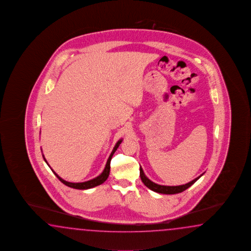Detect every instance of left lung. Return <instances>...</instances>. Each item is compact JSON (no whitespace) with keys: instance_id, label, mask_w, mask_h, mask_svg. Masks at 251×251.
<instances>
[{"instance_id":"left-lung-1","label":"left lung","mask_w":251,"mask_h":251,"mask_svg":"<svg viewBox=\"0 0 251 251\" xmlns=\"http://www.w3.org/2000/svg\"><path fill=\"white\" fill-rule=\"evenodd\" d=\"M139 175H140V178L141 181L143 182V184H145L148 188L158 193V194H165V195H175V194H179L181 192H184V190L189 188L192 184H195V182L200 178L201 176L203 175L201 174L198 177L194 179L193 181H191L187 184H182V185H177V186H168V185H160V184H156L154 182L151 181L145 176V174L143 172L142 168L139 167Z\"/></svg>"}]
</instances>
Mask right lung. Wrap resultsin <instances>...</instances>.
I'll return each instance as SVG.
<instances>
[{
  "mask_svg": "<svg viewBox=\"0 0 251 251\" xmlns=\"http://www.w3.org/2000/svg\"><path fill=\"white\" fill-rule=\"evenodd\" d=\"M122 141H123V139H120L119 141H118L117 143H116V145L115 147L113 148V150H112V153H111V155L109 156V158H108V160H107V163H106L105 168L103 169V171H102V173L100 174V176H98L97 177H95V178L92 179V180H89V181H86V182H83V183H70V182H67L66 180H64V179H62L50 167V165L48 164V162L46 160V158L44 157V155H43V158H44L45 162L49 165V167H50L51 170H52V172L55 174V176H56L57 178L59 179L60 181H61L62 183L64 184H66L67 186H69V187H71V188H75V189H80V190H85V189H89V188H93V187H95V186H97V185H100V184H102V183H104L106 181V179L108 178V176H109V174H110V168H111V166H110V164H111V160H112V156H113V154H114V152L117 151L118 148H119V146L120 144L122 143Z\"/></svg>",
  "mask_w": 251,
  "mask_h": 251,
  "instance_id": "1",
  "label": "right lung"
}]
</instances>
